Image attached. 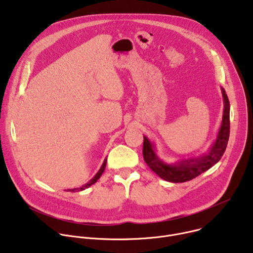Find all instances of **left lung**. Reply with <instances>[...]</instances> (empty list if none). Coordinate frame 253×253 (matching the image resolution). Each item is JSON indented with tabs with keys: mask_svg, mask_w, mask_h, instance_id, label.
<instances>
[{
	"mask_svg": "<svg viewBox=\"0 0 253 253\" xmlns=\"http://www.w3.org/2000/svg\"><path fill=\"white\" fill-rule=\"evenodd\" d=\"M221 92L224 103L222 123L217 137H216V140L212 144L208 153L199 157L182 159L175 163H166L157 156L154 144L146 136H144L143 158L150 169L160 178L173 183L186 182L205 172L221 159L227 146L230 132L229 100L222 87Z\"/></svg>",
	"mask_w": 253,
	"mask_h": 253,
	"instance_id": "8db88e82",
	"label": "left lung"
}]
</instances>
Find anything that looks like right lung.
<instances>
[{
  "instance_id": "right-lung-1",
  "label": "right lung",
  "mask_w": 253,
  "mask_h": 253,
  "mask_svg": "<svg viewBox=\"0 0 253 253\" xmlns=\"http://www.w3.org/2000/svg\"><path fill=\"white\" fill-rule=\"evenodd\" d=\"M106 163H107V158H105V160H104V162H103V164H102V166H101V168L99 169V171L96 173V175L90 180V181L88 182V183H86V184H84L83 186H81V187H79V188H73V189H69V191L70 192H77V191H82V190H85L86 188H88V187H90L91 185H93L94 183H96L97 182V180L101 177V175L103 174V172H104V170H105V167H106Z\"/></svg>"
}]
</instances>
